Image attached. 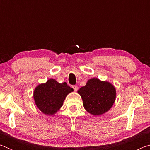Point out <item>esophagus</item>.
Segmentation results:
<instances>
[{"label":"esophagus","mask_w":150,"mask_h":150,"mask_svg":"<svg viewBox=\"0 0 150 150\" xmlns=\"http://www.w3.org/2000/svg\"><path fill=\"white\" fill-rule=\"evenodd\" d=\"M72 87H73V90H74L75 91H77L78 90V87H77V86H76V85H73V86H72Z\"/></svg>","instance_id":"obj_1"}]
</instances>
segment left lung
I'll use <instances>...</instances> for the list:
<instances>
[{"label":"left lung","instance_id":"obj_1","mask_svg":"<svg viewBox=\"0 0 150 150\" xmlns=\"http://www.w3.org/2000/svg\"><path fill=\"white\" fill-rule=\"evenodd\" d=\"M83 101V106L91 115H101L110 109L115 103L116 90L106 81L93 78L78 91Z\"/></svg>","mask_w":150,"mask_h":150}]
</instances>
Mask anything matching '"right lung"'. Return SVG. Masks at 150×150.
<instances>
[{
	"label": "right lung",
	"mask_w": 150,
	"mask_h": 150,
	"mask_svg": "<svg viewBox=\"0 0 150 150\" xmlns=\"http://www.w3.org/2000/svg\"><path fill=\"white\" fill-rule=\"evenodd\" d=\"M72 91L73 89L67 83H59L50 79L35 88L34 92L35 103L45 115H54L62 107L66 96Z\"/></svg>",
	"instance_id": "obj_1"
}]
</instances>
